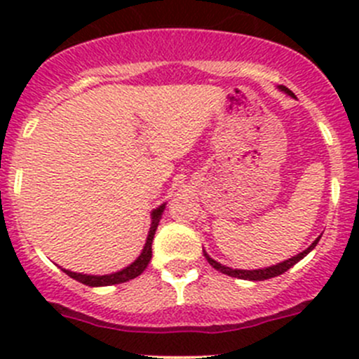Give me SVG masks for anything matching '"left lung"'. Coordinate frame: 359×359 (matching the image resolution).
<instances>
[{
    "label": "left lung",
    "mask_w": 359,
    "mask_h": 359,
    "mask_svg": "<svg viewBox=\"0 0 359 359\" xmlns=\"http://www.w3.org/2000/svg\"><path fill=\"white\" fill-rule=\"evenodd\" d=\"M280 90H281V92L288 93V95H290V97H295V95H293V92H292V90H288L287 86H283V85H281V86H280ZM320 238H321V236H320ZM320 238H318V240H314V241H313V245H311L309 248H306V250H304V252H300L299 255L292 257V259L285 260V262H280V264H276V266L266 267V269H253V271H245V269H231V267H226V266H222V264H219V262H217V260H213L212 257H210L208 253H206V252H203V253H205V257H206V260H208V264H210V266H212V267H215V269H217V271H220V273L227 274V276L240 278V280H250V281H264V280H269V278L280 276V274L287 273V271L290 269L292 266H295V264L299 262V260H302L304 257H306L307 253L311 252V250H313L314 247H316V245H318V241H320Z\"/></svg>",
    "instance_id": "8db88e82"
}]
</instances>
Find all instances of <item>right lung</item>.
<instances>
[{"mask_svg": "<svg viewBox=\"0 0 359 359\" xmlns=\"http://www.w3.org/2000/svg\"><path fill=\"white\" fill-rule=\"evenodd\" d=\"M163 210H165V205L158 206V208L153 210V213H151V219H153V222H151V229H149V234H147L146 245H144L142 253L137 257L135 262L130 264L128 267L118 271V273L104 274V276H90V274L72 273V271H67V269H62V271L67 274V276H71L72 280L79 281V283H83V285H88V287H109V285L125 283V281H130V280H133V278H137L139 274L144 273V269H146L147 264H149L151 257H153V248L151 247H153V238H154V233H156V229H158V224H159V219H161Z\"/></svg>", "mask_w": 359, "mask_h": 359, "instance_id": "add662e5", "label": "right lung"}]
</instances>
